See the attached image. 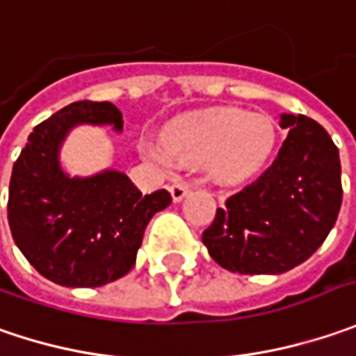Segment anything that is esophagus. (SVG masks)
Masks as SVG:
<instances>
[{
	"label": "esophagus",
	"mask_w": 356,
	"mask_h": 356,
	"mask_svg": "<svg viewBox=\"0 0 356 356\" xmlns=\"http://www.w3.org/2000/svg\"><path fill=\"white\" fill-rule=\"evenodd\" d=\"M191 187H193V183H185V181H177V183H173V185H171V197H173V201L179 203L185 195L191 191Z\"/></svg>",
	"instance_id": "esophagus-1"
}]
</instances>
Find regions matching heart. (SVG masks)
Here are the masks:
<instances>
[{
    "instance_id": "obj_1",
    "label": "heart",
    "mask_w": 356,
    "mask_h": 356,
    "mask_svg": "<svg viewBox=\"0 0 356 356\" xmlns=\"http://www.w3.org/2000/svg\"><path fill=\"white\" fill-rule=\"evenodd\" d=\"M273 147L275 127L267 117L241 109H209L177 121L167 133V143H149V155L163 165L173 157L211 163L223 179H243L263 167Z\"/></svg>"
}]
</instances>
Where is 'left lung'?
Returning a JSON list of instances; mask_svg holds the SVG:
<instances>
[{
  "label": "left lung",
  "mask_w": 356,
  "mask_h": 356,
  "mask_svg": "<svg viewBox=\"0 0 356 356\" xmlns=\"http://www.w3.org/2000/svg\"><path fill=\"white\" fill-rule=\"evenodd\" d=\"M289 129L269 169L231 195L203 231L209 255L241 275H281L307 261L331 233L343 185L339 149L317 121L281 115Z\"/></svg>",
  "instance_id": "1"
}]
</instances>
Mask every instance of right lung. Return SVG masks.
<instances>
[{"mask_svg":"<svg viewBox=\"0 0 356 356\" xmlns=\"http://www.w3.org/2000/svg\"><path fill=\"white\" fill-rule=\"evenodd\" d=\"M81 123L123 129L109 101H75L31 131L9 181L8 219L15 245L61 286H101L135 265L151 217L171 203L165 189L143 195L125 173L71 177L59 161L67 133Z\"/></svg>","mask_w":356,"mask_h":356,"instance_id":"right-lung-1","label":"right lung"}]
</instances>
